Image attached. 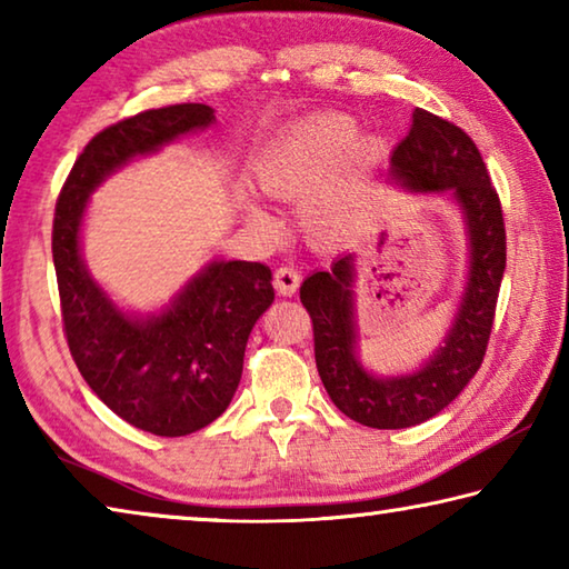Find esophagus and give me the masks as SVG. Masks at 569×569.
<instances>
[{
  "label": "esophagus",
  "instance_id": "esophagus-1",
  "mask_svg": "<svg viewBox=\"0 0 569 569\" xmlns=\"http://www.w3.org/2000/svg\"><path fill=\"white\" fill-rule=\"evenodd\" d=\"M273 286L281 296H293L298 291V286H301V273H298V268L293 266H281L273 276Z\"/></svg>",
  "mask_w": 569,
  "mask_h": 569
}]
</instances>
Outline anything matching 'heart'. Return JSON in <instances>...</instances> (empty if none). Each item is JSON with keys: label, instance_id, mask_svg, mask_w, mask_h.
<instances>
[{"label": "heart", "instance_id": "1", "mask_svg": "<svg viewBox=\"0 0 569 569\" xmlns=\"http://www.w3.org/2000/svg\"><path fill=\"white\" fill-rule=\"evenodd\" d=\"M387 142L359 134L346 114H319L298 124L256 162V180L268 196L301 203V223L316 246H341L363 223V190L377 176ZM240 206L250 223L271 230L276 223L253 196Z\"/></svg>", "mask_w": 569, "mask_h": 569}]
</instances>
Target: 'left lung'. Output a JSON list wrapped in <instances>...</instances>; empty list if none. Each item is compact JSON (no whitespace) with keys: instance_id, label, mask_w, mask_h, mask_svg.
Returning <instances> with one entry per match:
<instances>
[{"instance_id":"8db88e82","label":"left lung","mask_w":569,"mask_h":569,"mask_svg":"<svg viewBox=\"0 0 569 569\" xmlns=\"http://www.w3.org/2000/svg\"><path fill=\"white\" fill-rule=\"evenodd\" d=\"M389 182L407 192H441L457 206L467 236V278L447 333L427 361L407 373L379 377L359 356L356 321V253L336 258L301 286L313 321L319 377L346 417L371 429H407L449 407L475 377L492 333L499 286L507 263L502 206L485 160L469 134L427 110L391 156Z\"/></svg>"}]
</instances>
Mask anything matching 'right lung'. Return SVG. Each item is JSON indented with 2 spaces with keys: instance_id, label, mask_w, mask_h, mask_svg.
Returning <instances> with one entry per match:
<instances>
[{
  "instance_id": "obj_1",
  "label": "right lung",
  "mask_w": 569,
  "mask_h": 569,
  "mask_svg": "<svg viewBox=\"0 0 569 569\" xmlns=\"http://www.w3.org/2000/svg\"><path fill=\"white\" fill-rule=\"evenodd\" d=\"M213 112L186 102L110 124L77 158L54 210L52 258L77 369L120 419L156 437L192 435L228 409L248 336L273 303L271 268L220 258L158 311H124L84 263L82 226L90 196L112 172L210 128Z\"/></svg>"
}]
</instances>
